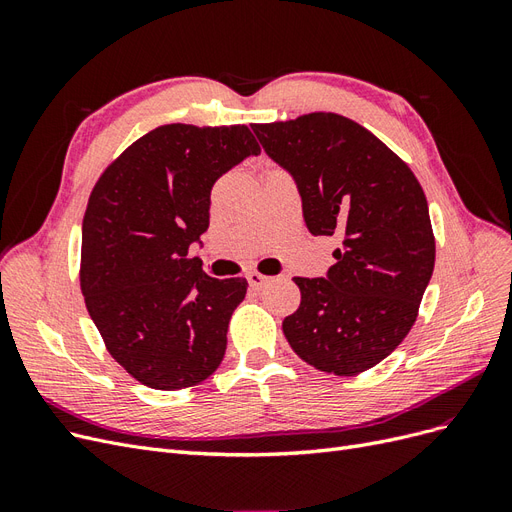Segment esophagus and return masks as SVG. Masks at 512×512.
Masks as SVG:
<instances>
[{"instance_id": "34e87169", "label": "esophagus", "mask_w": 512, "mask_h": 512, "mask_svg": "<svg viewBox=\"0 0 512 512\" xmlns=\"http://www.w3.org/2000/svg\"><path fill=\"white\" fill-rule=\"evenodd\" d=\"M245 277H247V284H250L252 288H262L265 284L273 282V277H269V275H262V273H258V271L247 273Z\"/></svg>"}]
</instances>
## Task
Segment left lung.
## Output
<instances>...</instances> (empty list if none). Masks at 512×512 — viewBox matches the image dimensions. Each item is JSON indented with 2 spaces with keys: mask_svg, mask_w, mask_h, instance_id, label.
<instances>
[{
  "mask_svg": "<svg viewBox=\"0 0 512 512\" xmlns=\"http://www.w3.org/2000/svg\"><path fill=\"white\" fill-rule=\"evenodd\" d=\"M252 130L297 183L307 230L342 239L327 277H294L301 305L282 324L288 344L327 374H361L404 342L431 280L436 241L421 183L342 115L309 113Z\"/></svg>",
  "mask_w": 512,
  "mask_h": 512,
  "instance_id": "obj_1",
  "label": "left lung"
}]
</instances>
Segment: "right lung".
<instances>
[{
  "mask_svg": "<svg viewBox=\"0 0 512 512\" xmlns=\"http://www.w3.org/2000/svg\"><path fill=\"white\" fill-rule=\"evenodd\" d=\"M258 153L247 126L168 123L123 151L89 196L87 312L113 359L149 389L194 386L224 359L247 282L209 277L188 250L209 228L213 183Z\"/></svg>",
  "mask_w": 512,
  "mask_h": 512,
  "instance_id": "add662e5",
  "label": "right lung"
}]
</instances>
